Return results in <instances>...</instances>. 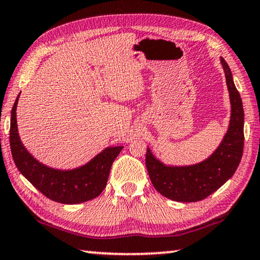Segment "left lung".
Instances as JSON below:
<instances>
[{
  "mask_svg": "<svg viewBox=\"0 0 260 260\" xmlns=\"http://www.w3.org/2000/svg\"><path fill=\"white\" fill-rule=\"evenodd\" d=\"M231 102V119L220 145L208 159L189 167H169L146 149L145 164L155 189L176 202L202 201L219 189L235 174L244 149V109L228 63L220 57Z\"/></svg>",
  "mask_w": 260,
  "mask_h": 260,
  "instance_id": "1",
  "label": "left lung"
}]
</instances>
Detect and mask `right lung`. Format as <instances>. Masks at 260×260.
<instances>
[{"instance_id":"1","label":"right lung","mask_w":260,"mask_h":260,"mask_svg":"<svg viewBox=\"0 0 260 260\" xmlns=\"http://www.w3.org/2000/svg\"><path fill=\"white\" fill-rule=\"evenodd\" d=\"M15 101L10 118V149L18 171L40 192L62 204H80L96 198L107 186L109 172L123 146L104 149L89 163L73 170H56L35 159L22 144L17 131Z\"/></svg>"}]
</instances>
